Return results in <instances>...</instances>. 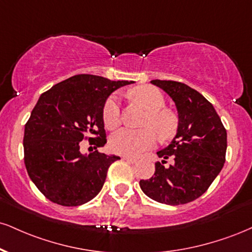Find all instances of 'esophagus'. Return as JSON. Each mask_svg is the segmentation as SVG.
Listing matches in <instances>:
<instances>
[{"instance_id":"34e87169","label":"esophagus","mask_w":252,"mask_h":252,"mask_svg":"<svg viewBox=\"0 0 252 252\" xmlns=\"http://www.w3.org/2000/svg\"><path fill=\"white\" fill-rule=\"evenodd\" d=\"M122 159L126 160V162H129V163H136V162H137V159L134 158V157H130V156H122Z\"/></svg>"}]
</instances>
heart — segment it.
I'll return each mask as SVG.
<instances>
[{"instance_id":"b5f03b06","label":"heart","mask_w":252,"mask_h":252,"mask_svg":"<svg viewBox=\"0 0 252 252\" xmlns=\"http://www.w3.org/2000/svg\"><path fill=\"white\" fill-rule=\"evenodd\" d=\"M132 96L143 107L150 111L148 124L154 126L162 138H169L175 134L176 120L170 113L160 110L164 107L165 101L163 94L157 88L150 86L138 87L132 92ZM103 121L105 126L113 129L121 122L120 98L117 95L110 96L103 108ZM157 142V134L153 128L134 130L122 128L111 135V150L121 155L134 156L150 149Z\"/></svg>"}]
</instances>
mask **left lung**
Here are the masks:
<instances>
[{"instance_id": "obj_1", "label": "left lung", "mask_w": 252, "mask_h": 252, "mask_svg": "<svg viewBox=\"0 0 252 252\" xmlns=\"http://www.w3.org/2000/svg\"><path fill=\"white\" fill-rule=\"evenodd\" d=\"M150 83L174 101L178 126L170 144L157 151L162 163L169 157L174 163L168 168L157 163L153 177L139 181V187L158 203L186 204L207 191L222 170L226 130L214 105L197 90L175 81L153 80Z\"/></svg>"}]
</instances>
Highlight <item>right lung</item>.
<instances>
[{"mask_svg":"<svg viewBox=\"0 0 252 252\" xmlns=\"http://www.w3.org/2000/svg\"><path fill=\"white\" fill-rule=\"evenodd\" d=\"M134 81H110L96 75H75L39 96L24 126V164L30 180L51 202L77 207L101 191L111 163L104 153L82 154L84 136L104 147L103 108L115 90Z\"/></svg>","mask_w":252,"mask_h":252,"instance_id":"1","label":"right lung"}]
</instances>
